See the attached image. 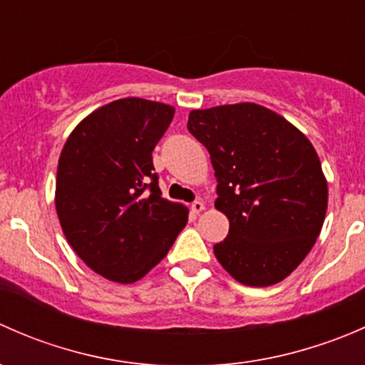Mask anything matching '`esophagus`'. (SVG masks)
Returning <instances> with one entry per match:
<instances>
[{
    "instance_id": "esophagus-1",
    "label": "esophagus",
    "mask_w": 365,
    "mask_h": 365,
    "mask_svg": "<svg viewBox=\"0 0 365 365\" xmlns=\"http://www.w3.org/2000/svg\"><path fill=\"white\" fill-rule=\"evenodd\" d=\"M190 210H192V213H196V215H197V213H201L205 210V203H203V201H200V200L194 201V203L190 205Z\"/></svg>"
}]
</instances>
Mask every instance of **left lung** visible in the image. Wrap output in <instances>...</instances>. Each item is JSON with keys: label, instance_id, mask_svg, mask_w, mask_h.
I'll return each mask as SVG.
<instances>
[{"label": "left lung", "instance_id": "1", "mask_svg": "<svg viewBox=\"0 0 365 365\" xmlns=\"http://www.w3.org/2000/svg\"><path fill=\"white\" fill-rule=\"evenodd\" d=\"M187 127L208 150L215 208L230 220L215 257L242 284H277L304 261L325 220L329 185L314 146L252 102L194 109Z\"/></svg>", "mask_w": 365, "mask_h": 365}]
</instances>
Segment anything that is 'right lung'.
<instances>
[{
  "label": "right lung",
  "mask_w": 365,
  "mask_h": 365,
  "mask_svg": "<svg viewBox=\"0 0 365 365\" xmlns=\"http://www.w3.org/2000/svg\"><path fill=\"white\" fill-rule=\"evenodd\" d=\"M173 116V106L120 98L88 114L61 150V230L77 256L113 282L145 277L187 224V206L162 197L152 159Z\"/></svg>",
  "instance_id": "right-lung-1"
}]
</instances>
